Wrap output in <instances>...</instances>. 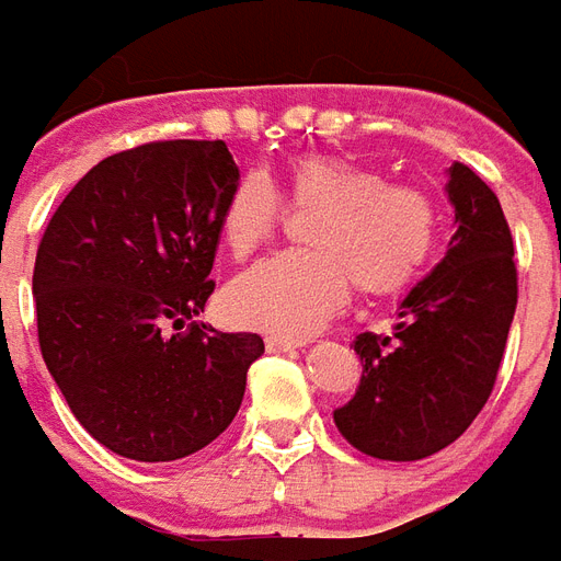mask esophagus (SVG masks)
Instances as JSON below:
<instances>
[{"mask_svg":"<svg viewBox=\"0 0 561 561\" xmlns=\"http://www.w3.org/2000/svg\"><path fill=\"white\" fill-rule=\"evenodd\" d=\"M306 339H288V335H267L270 354H282V351H294V347H306Z\"/></svg>","mask_w":561,"mask_h":561,"instance_id":"1","label":"esophagus"}]
</instances>
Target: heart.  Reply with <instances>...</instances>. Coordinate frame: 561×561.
<instances>
[{
	"mask_svg": "<svg viewBox=\"0 0 561 561\" xmlns=\"http://www.w3.org/2000/svg\"><path fill=\"white\" fill-rule=\"evenodd\" d=\"M282 202L314 210L302 252H276L228 282L231 321L302 335L321 327L347 300L351 282L368 297L404 291L437 243L434 198L413 184H386L383 172L333 153H302L285 165L276 186L249 172L231 186L219 234L231 255L247 259L282 222Z\"/></svg>",
	"mask_w": 561,
	"mask_h": 561,
	"instance_id": "1",
	"label": "heart"
}]
</instances>
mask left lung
Masks as SVG:
<instances>
[{
  "mask_svg": "<svg viewBox=\"0 0 561 561\" xmlns=\"http://www.w3.org/2000/svg\"><path fill=\"white\" fill-rule=\"evenodd\" d=\"M455 234L398 302L392 335H356L363 377L333 410L363 455L422 460L470 428L496 383L517 306L514 243L500 198L470 165H449Z\"/></svg>",
  "mask_w": 561,
  "mask_h": 561,
  "instance_id": "left-lung-1",
  "label": "left lung"
}]
</instances>
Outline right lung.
Returning a JSON list of instances; mask_svg holds the SVG:
<instances>
[{
    "label": "right lung",
    "instance_id": "1",
    "mask_svg": "<svg viewBox=\"0 0 561 561\" xmlns=\"http://www.w3.org/2000/svg\"><path fill=\"white\" fill-rule=\"evenodd\" d=\"M240 169L222 139L112 153L70 190L32 276L37 342L73 416L106 449L160 463L238 416L255 333L196 321Z\"/></svg>",
    "mask_w": 561,
    "mask_h": 561
}]
</instances>
